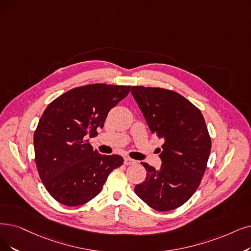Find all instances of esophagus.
Listing matches in <instances>:
<instances>
[{
	"mask_svg": "<svg viewBox=\"0 0 251 251\" xmlns=\"http://www.w3.org/2000/svg\"><path fill=\"white\" fill-rule=\"evenodd\" d=\"M133 164H136V160L135 159L128 157V156L125 157V165L127 166V165H133Z\"/></svg>",
	"mask_w": 251,
	"mask_h": 251,
	"instance_id": "34e87169",
	"label": "esophagus"
}]
</instances>
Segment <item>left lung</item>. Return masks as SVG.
Here are the masks:
<instances>
[{
	"label": "left lung",
	"mask_w": 251,
	"mask_h": 251,
	"mask_svg": "<svg viewBox=\"0 0 251 251\" xmlns=\"http://www.w3.org/2000/svg\"><path fill=\"white\" fill-rule=\"evenodd\" d=\"M131 93L151 134L164 139L159 170L146 163V178L135 194L156 211L182 206L198 189L211 151L203 114L183 96L159 87L132 86Z\"/></svg>",
	"instance_id": "8db88e82"
}]
</instances>
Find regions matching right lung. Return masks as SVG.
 <instances>
[{
  "label": "right lung",
  "instance_id": "right-lung-1",
  "mask_svg": "<svg viewBox=\"0 0 251 251\" xmlns=\"http://www.w3.org/2000/svg\"><path fill=\"white\" fill-rule=\"evenodd\" d=\"M131 86L95 83L70 89L50 103L34 133L35 162L40 179L55 201L83 205L97 197L114 169L117 155H102L87 137H96L108 112Z\"/></svg>",
  "mask_w": 251,
  "mask_h": 251
}]
</instances>
